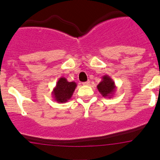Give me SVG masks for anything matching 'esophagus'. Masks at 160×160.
I'll list each match as a JSON object with an SVG mask.
<instances>
[{"label":"esophagus","mask_w":160,"mask_h":160,"mask_svg":"<svg viewBox=\"0 0 160 160\" xmlns=\"http://www.w3.org/2000/svg\"><path fill=\"white\" fill-rule=\"evenodd\" d=\"M90 82L89 81V80H88V81L83 82V85H90Z\"/></svg>","instance_id":"1"}]
</instances>
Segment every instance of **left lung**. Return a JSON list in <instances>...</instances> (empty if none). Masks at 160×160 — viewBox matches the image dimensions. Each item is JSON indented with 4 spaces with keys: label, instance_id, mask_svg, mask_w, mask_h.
Masks as SVG:
<instances>
[{
    "label": "left lung",
    "instance_id": "8db88e82",
    "mask_svg": "<svg viewBox=\"0 0 160 160\" xmlns=\"http://www.w3.org/2000/svg\"><path fill=\"white\" fill-rule=\"evenodd\" d=\"M98 91L104 98H111L114 96L116 91V86L114 81L109 76L104 75L102 77V80L99 84L97 86Z\"/></svg>",
    "mask_w": 160,
    "mask_h": 160
}]
</instances>
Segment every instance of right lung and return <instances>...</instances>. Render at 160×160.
I'll return each instance as SVG.
<instances>
[{"label":"right lung","mask_w":160,"mask_h":160,"mask_svg":"<svg viewBox=\"0 0 160 160\" xmlns=\"http://www.w3.org/2000/svg\"><path fill=\"white\" fill-rule=\"evenodd\" d=\"M77 86L75 82H69L65 77H60L52 91L54 101L62 104L68 101L72 98Z\"/></svg>","instance_id":"1"}]
</instances>
